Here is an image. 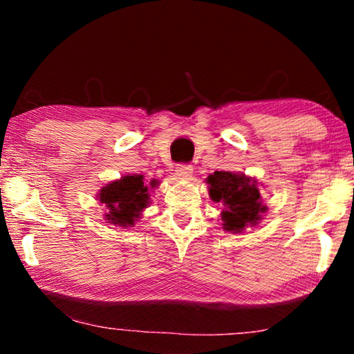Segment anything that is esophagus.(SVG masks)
<instances>
[{
	"instance_id": "34e87169",
	"label": "esophagus",
	"mask_w": 354,
	"mask_h": 354,
	"mask_svg": "<svg viewBox=\"0 0 354 354\" xmlns=\"http://www.w3.org/2000/svg\"><path fill=\"white\" fill-rule=\"evenodd\" d=\"M192 173H194V167L189 164H179L176 167V176L179 179H190Z\"/></svg>"
}]
</instances>
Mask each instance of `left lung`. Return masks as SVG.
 <instances>
[{
  "label": "left lung",
  "mask_w": 354,
  "mask_h": 354,
  "mask_svg": "<svg viewBox=\"0 0 354 354\" xmlns=\"http://www.w3.org/2000/svg\"><path fill=\"white\" fill-rule=\"evenodd\" d=\"M209 196L223 206L221 220L223 230L241 232L247 226H254L266 212L257 183L245 175L231 171H214L209 175Z\"/></svg>",
  "instance_id": "obj_1"
}]
</instances>
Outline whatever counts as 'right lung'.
I'll return each instance as SVG.
<instances>
[{"instance_id":"1","label":"right lung","mask_w":354,"mask_h":354,"mask_svg":"<svg viewBox=\"0 0 354 354\" xmlns=\"http://www.w3.org/2000/svg\"><path fill=\"white\" fill-rule=\"evenodd\" d=\"M154 183H151V187ZM100 201L109 209L106 218L118 226H133L149 201L148 185L142 175L123 176L118 181L104 185L98 194Z\"/></svg>"}]
</instances>
